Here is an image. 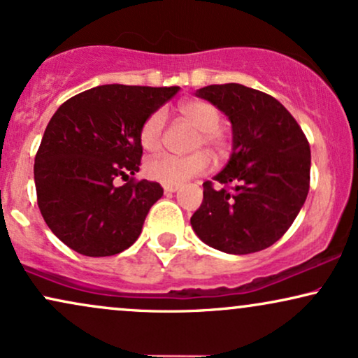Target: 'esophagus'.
Instances as JSON below:
<instances>
[{"mask_svg": "<svg viewBox=\"0 0 358 358\" xmlns=\"http://www.w3.org/2000/svg\"><path fill=\"white\" fill-rule=\"evenodd\" d=\"M162 189H164V192L167 194H172L176 192L179 189V184H162Z\"/></svg>", "mask_w": 358, "mask_h": 358, "instance_id": "34e87169", "label": "esophagus"}]
</instances>
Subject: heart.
I'll list each match as a JSON object with an SVG mask.
<instances>
[{
	"mask_svg": "<svg viewBox=\"0 0 358 358\" xmlns=\"http://www.w3.org/2000/svg\"><path fill=\"white\" fill-rule=\"evenodd\" d=\"M180 116L197 129L194 148L213 149L222 152L226 148V134L220 129V111L207 101L194 99L179 106ZM166 116L162 111H154L143 122L139 129V143L144 151L156 152L161 148L162 129H164ZM210 167V157L204 151H197L189 156H172V154H159L149 159L144 166V172L149 179L159 180L162 184H180L187 179L196 178Z\"/></svg>",
	"mask_w": 358,
	"mask_h": 358,
	"instance_id": "obj_1",
	"label": "heart"
}]
</instances>
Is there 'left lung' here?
I'll return each mask as SVG.
<instances>
[{
  "mask_svg": "<svg viewBox=\"0 0 358 358\" xmlns=\"http://www.w3.org/2000/svg\"><path fill=\"white\" fill-rule=\"evenodd\" d=\"M232 124V154L191 217L202 242L227 254L267 249L292 226L310 184V145L279 101L237 83L201 87ZM231 189H227V186Z\"/></svg>",
  "mask_w": 358,
  "mask_h": 358,
  "instance_id": "obj_1",
  "label": "left lung"
}]
</instances>
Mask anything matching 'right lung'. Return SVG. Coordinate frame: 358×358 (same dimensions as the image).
Instances as JSON below:
<instances>
[{"label": "right lung", "mask_w": 358, "mask_h": 358, "mask_svg": "<svg viewBox=\"0 0 358 358\" xmlns=\"http://www.w3.org/2000/svg\"><path fill=\"white\" fill-rule=\"evenodd\" d=\"M178 86L103 85L73 96L57 108L34 159L41 215L69 249L106 257L138 241L161 184L119 177L139 171L143 122L167 103Z\"/></svg>", "instance_id": "add662e5"}]
</instances>
